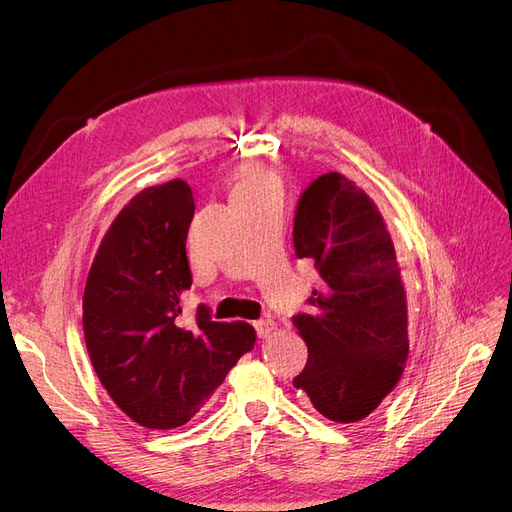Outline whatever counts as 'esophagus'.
Here are the masks:
<instances>
[{"label":"esophagus","mask_w":512,"mask_h":512,"mask_svg":"<svg viewBox=\"0 0 512 512\" xmlns=\"http://www.w3.org/2000/svg\"><path fill=\"white\" fill-rule=\"evenodd\" d=\"M254 328H256V333H258L260 339H266V337L275 333L277 324L273 320H258V322H254Z\"/></svg>","instance_id":"34e87169"}]
</instances>
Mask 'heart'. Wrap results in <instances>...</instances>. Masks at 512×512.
<instances>
[{"mask_svg": "<svg viewBox=\"0 0 512 512\" xmlns=\"http://www.w3.org/2000/svg\"><path fill=\"white\" fill-rule=\"evenodd\" d=\"M281 192L279 177L264 167L246 169L233 186V198H256Z\"/></svg>", "mask_w": 512, "mask_h": 512, "instance_id": "heart-1", "label": "heart"}]
</instances>
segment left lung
<instances>
[{
  "label": "left lung",
  "mask_w": 512,
  "mask_h": 512,
  "mask_svg": "<svg viewBox=\"0 0 512 512\" xmlns=\"http://www.w3.org/2000/svg\"><path fill=\"white\" fill-rule=\"evenodd\" d=\"M297 258L322 287L293 316L308 362L293 386L330 422L355 424L397 386L407 364V295L393 239L370 196L330 171L306 188L293 221Z\"/></svg>",
  "instance_id": "8db88e82"
}]
</instances>
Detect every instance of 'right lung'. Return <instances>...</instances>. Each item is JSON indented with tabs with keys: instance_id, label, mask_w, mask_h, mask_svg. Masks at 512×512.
<instances>
[{
	"instance_id": "add662e5",
	"label": "right lung",
	"mask_w": 512,
	"mask_h": 512,
	"mask_svg": "<svg viewBox=\"0 0 512 512\" xmlns=\"http://www.w3.org/2000/svg\"><path fill=\"white\" fill-rule=\"evenodd\" d=\"M192 217L184 179L136 194L107 229L82 297L90 364L115 405L150 430L188 424L256 343L248 322H215L206 306L182 324Z\"/></svg>"
}]
</instances>
